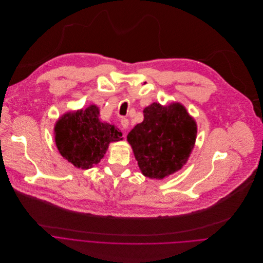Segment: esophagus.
<instances>
[{"label": "esophagus", "instance_id": "esophagus-1", "mask_svg": "<svg viewBox=\"0 0 263 263\" xmlns=\"http://www.w3.org/2000/svg\"><path fill=\"white\" fill-rule=\"evenodd\" d=\"M121 125H122V127H123L124 129H127L128 126H129V121H128L127 119L123 118V119H121Z\"/></svg>", "mask_w": 263, "mask_h": 263}]
</instances>
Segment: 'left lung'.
Returning a JSON list of instances; mask_svg holds the SVG:
<instances>
[{
	"label": "left lung",
	"instance_id": "left-lung-1",
	"mask_svg": "<svg viewBox=\"0 0 263 263\" xmlns=\"http://www.w3.org/2000/svg\"><path fill=\"white\" fill-rule=\"evenodd\" d=\"M143 117L127 135V141L143 176L161 180L187 162L195 145L197 124L180 103H153L144 108Z\"/></svg>",
	"mask_w": 263,
	"mask_h": 263
}]
</instances>
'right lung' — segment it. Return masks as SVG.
<instances>
[{
  "label": "right lung",
  "mask_w": 263,
  "mask_h": 263,
  "mask_svg": "<svg viewBox=\"0 0 263 263\" xmlns=\"http://www.w3.org/2000/svg\"><path fill=\"white\" fill-rule=\"evenodd\" d=\"M54 135L60 154L81 169L97 165L109 143L123 139L115 125L101 121L95 105L62 116L55 123Z\"/></svg>",
  "instance_id": "obj_1"
}]
</instances>
